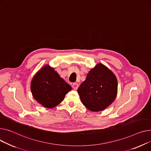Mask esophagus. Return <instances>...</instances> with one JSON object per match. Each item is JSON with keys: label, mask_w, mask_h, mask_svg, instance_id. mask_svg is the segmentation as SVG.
Instances as JSON below:
<instances>
[{"label": "esophagus", "mask_w": 151, "mask_h": 151, "mask_svg": "<svg viewBox=\"0 0 151 151\" xmlns=\"http://www.w3.org/2000/svg\"><path fill=\"white\" fill-rule=\"evenodd\" d=\"M73 88H74V90H77V88H78V83H73Z\"/></svg>", "instance_id": "1"}]
</instances>
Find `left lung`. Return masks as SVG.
Returning <instances> with one entry per match:
<instances>
[{
    "instance_id": "left-lung-1",
    "label": "left lung",
    "mask_w": 151,
    "mask_h": 151,
    "mask_svg": "<svg viewBox=\"0 0 151 151\" xmlns=\"http://www.w3.org/2000/svg\"><path fill=\"white\" fill-rule=\"evenodd\" d=\"M117 91L116 76L108 68L99 63L90 70L77 92L82 104L88 110L99 111L114 101Z\"/></svg>"
}]
</instances>
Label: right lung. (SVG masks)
Segmentation results:
<instances>
[{"label": "right lung", "mask_w": 151, "mask_h": 151, "mask_svg": "<svg viewBox=\"0 0 151 151\" xmlns=\"http://www.w3.org/2000/svg\"><path fill=\"white\" fill-rule=\"evenodd\" d=\"M31 91L43 107L51 109L60 104L72 88L49 65L43 66L33 77Z\"/></svg>", "instance_id": "obj_1"}]
</instances>
